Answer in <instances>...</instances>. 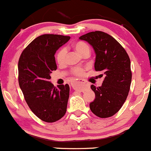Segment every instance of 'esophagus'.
<instances>
[{"label": "esophagus", "instance_id": "1", "mask_svg": "<svg viewBox=\"0 0 151 151\" xmlns=\"http://www.w3.org/2000/svg\"><path fill=\"white\" fill-rule=\"evenodd\" d=\"M73 83H78V86L75 87V86H73L74 88H76V90H78L80 92H83L86 90V87L83 86L84 84V82L83 81V80H78V81H74Z\"/></svg>", "mask_w": 151, "mask_h": 151}]
</instances>
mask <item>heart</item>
I'll return each instance as SVG.
<instances>
[{
  "label": "heart",
  "mask_w": 151,
  "mask_h": 151,
  "mask_svg": "<svg viewBox=\"0 0 151 151\" xmlns=\"http://www.w3.org/2000/svg\"><path fill=\"white\" fill-rule=\"evenodd\" d=\"M73 48L76 50V51L81 55H83L85 54H89L90 52V47L87 45L86 43L83 42H77L73 44ZM65 55H66V50L65 48H61L58 51L56 55V60L58 64L62 65L65 63ZM85 68H74L72 70V73L75 76H81L83 73Z\"/></svg>",
  "instance_id": "1"
}]
</instances>
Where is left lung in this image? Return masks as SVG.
Wrapping results in <instances>:
<instances>
[{
    "instance_id": "left-lung-1",
    "label": "left lung",
    "mask_w": 151,
    "mask_h": 151,
    "mask_svg": "<svg viewBox=\"0 0 151 151\" xmlns=\"http://www.w3.org/2000/svg\"><path fill=\"white\" fill-rule=\"evenodd\" d=\"M93 47L96 53V71L105 75L101 86L91 88L96 98L90 103L92 112L101 118L116 114L125 101L132 81L130 60L127 52L112 37L101 31L79 37Z\"/></svg>"
}]
</instances>
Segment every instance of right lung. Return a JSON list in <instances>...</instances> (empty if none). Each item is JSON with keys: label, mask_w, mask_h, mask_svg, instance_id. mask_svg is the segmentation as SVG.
<instances>
[{"label": "right lung", "mask_w": 151, "mask_h": 151, "mask_svg": "<svg viewBox=\"0 0 151 151\" xmlns=\"http://www.w3.org/2000/svg\"><path fill=\"white\" fill-rule=\"evenodd\" d=\"M70 39L68 36L43 35L22 52L19 60V83L29 107L38 118L54 122L64 116L69 98L68 84L54 86L50 73L57 70L55 54Z\"/></svg>", "instance_id": "add662e5"}]
</instances>
